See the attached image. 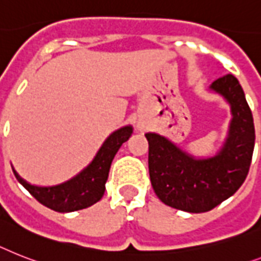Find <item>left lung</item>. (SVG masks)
Here are the masks:
<instances>
[{
    "instance_id": "obj_1",
    "label": "left lung",
    "mask_w": 261,
    "mask_h": 261,
    "mask_svg": "<svg viewBox=\"0 0 261 261\" xmlns=\"http://www.w3.org/2000/svg\"><path fill=\"white\" fill-rule=\"evenodd\" d=\"M211 88L229 101L233 115L217 155L196 160L166 138L146 134L152 189L164 204L190 213L212 211L237 192L247 178L255 147L253 116L239 80L222 76Z\"/></svg>"
}]
</instances>
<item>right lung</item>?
<instances>
[{
    "instance_id": "add662e5",
    "label": "right lung",
    "mask_w": 261,
    "mask_h": 261,
    "mask_svg": "<svg viewBox=\"0 0 261 261\" xmlns=\"http://www.w3.org/2000/svg\"><path fill=\"white\" fill-rule=\"evenodd\" d=\"M131 126L122 127L112 133L106 139L90 166H87L75 178L61 185L39 188L25 182L16 171L13 173L21 185L44 206L60 213L80 211L94 205L103 197L112 160L120 146L131 137Z\"/></svg>"
}]
</instances>
